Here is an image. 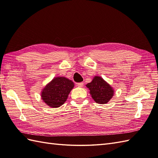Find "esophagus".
<instances>
[{
    "mask_svg": "<svg viewBox=\"0 0 158 158\" xmlns=\"http://www.w3.org/2000/svg\"><path fill=\"white\" fill-rule=\"evenodd\" d=\"M77 85L79 87V88H82V87L83 86V82H81V83H77Z\"/></svg>",
    "mask_w": 158,
    "mask_h": 158,
    "instance_id": "34e87169",
    "label": "esophagus"
}]
</instances>
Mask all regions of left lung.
Segmentation results:
<instances>
[{
  "mask_svg": "<svg viewBox=\"0 0 158 158\" xmlns=\"http://www.w3.org/2000/svg\"><path fill=\"white\" fill-rule=\"evenodd\" d=\"M86 87L94 100L98 104H106L113 98L114 89L109 83L100 76H95Z\"/></svg>",
  "mask_w": 158,
  "mask_h": 158,
  "instance_id": "8db88e82",
  "label": "left lung"
}]
</instances>
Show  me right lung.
<instances>
[{
    "mask_svg": "<svg viewBox=\"0 0 158 158\" xmlns=\"http://www.w3.org/2000/svg\"><path fill=\"white\" fill-rule=\"evenodd\" d=\"M75 86L74 83L65 77H54L41 92V96L47 105L58 108L64 103L70 91Z\"/></svg>",
    "mask_w": 158,
    "mask_h": 158,
    "instance_id": "add662e5",
    "label": "right lung"
}]
</instances>
